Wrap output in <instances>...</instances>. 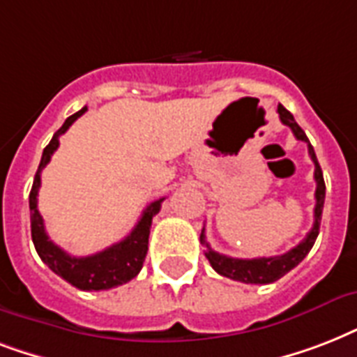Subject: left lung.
<instances>
[{
  "label": "left lung",
  "instance_id": "1",
  "mask_svg": "<svg viewBox=\"0 0 357 357\" xmlns=\"http://www.w3.org/2000/svg\"><path fill=\"white\" fill-rule=\"evenodd\" d=\"M278 114H280V120H282L285 126L291 128L294 137L298 140H304L305 144H307V151H310L311 161L315 162V222H313V228H311L310 234L305 235L304 241L300 244H296V246L289 250V252H285V254L282 255H274V257H255V259H237V257H228V255L218 254V252L211 250V246L207 244L206 228L202 229L200 243L207 246L206 257L209 259L213 268H215L220 276H226L229 278V280H237V282L243 283H272L276 282V280H280L282 276H285L289 271H293L294 266L304 259L305 255L310 254V250L313 248V244H315L317 241V235H319V229H321L322 207H324V196H326V185H324V178H322L321 165L317 161L315 150H313V146L310 144V140L305 137L304 129L296 123L293 114L289 113L283 105H278Z\"/></svg>",
  "mask_w": 357,
  "mask_h": 357
}]
</instances>
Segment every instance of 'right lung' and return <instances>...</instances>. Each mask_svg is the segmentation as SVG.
Instances as JSON below:
<instances>
[{
    "mask_svg": "<svg viewBox=\"0 0 357 357\" xmlns=\"http://www.w3.org/2000/svg\"><path fill=\"white\" fill-rule=\"evenodd\" d=\"M85 111L86 107H83L75 114L68 116L57 133L53 135L50 144L42 151L40 165H38V170L35 174V181H33L29 195L31 237H33L36 254L40 255V259L57 276H61L81 291H105V289H113L122 285V283H128L140 272L142 263L146 259V252H148L151 218L159 213L165 198L151 202L150 206L146 207L142 211V217L139 218V222L131 229L128 237L113 244V246H109V248L102 250V252H98V254L74 257V255L66 254L63 248H59L53 241H50L46 228H44V218L40 217L38 207H36V196H38V189H40V172L42 168L50 162L53 151L59 148V137Z\"/></svg>",
    "mask_w": 357,
    "mask_h": 357,
    "instance_id": "add662e5",
    "label": "right lung"
}]
</instances>
